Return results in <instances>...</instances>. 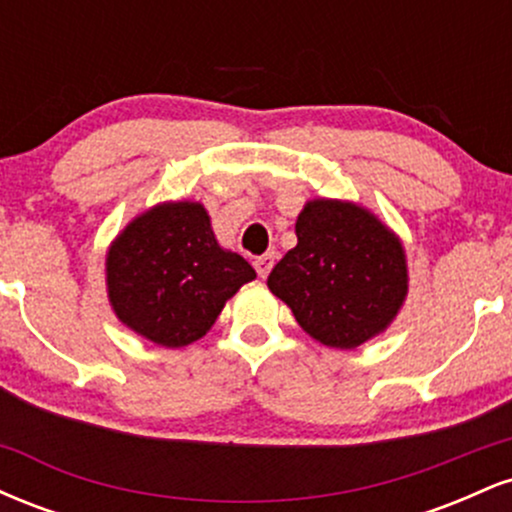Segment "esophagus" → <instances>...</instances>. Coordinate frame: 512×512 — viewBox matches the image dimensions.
I'll return each mask as SVG.
<instances>
[{
	"instance_id": "1",
	"label": "esophagus",
	"mask_w": 512,
	"mask_h": 512,
	"mask_svg": "<svg viewBox=\"0 0 512 512\" xmlns=\"http://www.w3.org/2000/svg\"><path fill=\"white\" fill-rule=\"evenodd\" d=\"M274 260H276V252L272 250V252H264L262 257H257L255 260V269H257V274L262 276H267L269 272H272V267H274Z\"/></svg>"
}]
</instances>
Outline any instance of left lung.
I'll list each match as a JSON object with an SVG mask.
<instances>
[{
	"label": "left lung",
	"instance_id": "obj_1",
	"mask_svg": "<svg viewBox=\"0 0 512 512\" xmlns=\"http://www.w3.org/2000/svg\"><path fill=\"white\" fill-rule=\"evenodd\" d=\"M296 236L267 286L298 325L334 349H354L383 332L407 296L399 240L366 209L332 199L305 204Z\"/></svg>",
	"mask_w": 512,
	"mask_h": 512
}]
</instances>
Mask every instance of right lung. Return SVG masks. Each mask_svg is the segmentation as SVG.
I'll return each instance as SVG.
<instances>
[{
    "label": "right lung",
    "mask_w": 512,
    "mask_h": 512,
    "mask_svg": "<svg viewBox=\"0 0 512 512\" xmlns=\"http://www.w3.org/2000/svg\"><path fill=\"white\" fill-rule=\"evenodd\" d=\"M255 269L216 243L195 202L161 204L134 219L108 255V296L117 317L161 346L204 337L223 303Z\"/></svg>",
    "instance_id": "add662e5"
}]
</instances>
